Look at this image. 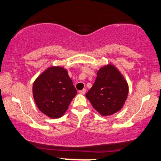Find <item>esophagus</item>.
<instances>
[{
	"mask_svg": "<svg viewBox=\"0 0 161 161\" xmlns=\"http://www.w3.org/2000/svg\"><path fill=\"white\" fill-rule=\"evenodd\" d=\"M86 92V89H83V90H80V91H79V93L81 94H85Z\"/></svg>",
	"mask_w": 161,
	"mask_h": 161,
	"instance_id": "34e87169",
	"label": "esophagus"
}]
</instances>
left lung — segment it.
<instances>
[{
	"instance_id": "1",
	"label": "left lung",
	"mask_w": 161,
	"mask_h": 161,
	"mask_svg": "<svg viewBox=\"0 0 161 161\" xmlns=\"http://www.w3.org/2000/svg\"><path fill=\"white\" fill-rule=\"evenodd\" d=\"M128 91L124 77L116 67L109 64L98 70L95 82L86 97L101 115L108 116L122 109Z\"/></svg>"
}]
</instances>
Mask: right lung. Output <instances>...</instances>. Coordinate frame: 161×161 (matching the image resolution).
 <instances>
[{
  "label": "right lung",
  "instance_id": "obj_1",
  "mask_svg": "<svg viewBox=\"0 0 161 161\" xmlns=\"http://www.w3.org/2000/svg\"><path fill=\"white\" fill-rule=\"evenodd\" d=\"M77 94L67 69L51 67L34 81L33 95L38 108L51 119L62 116Z\"/></svg>",
  "mask_w": 161,
  "mask_h": 161
}]
</instances>
